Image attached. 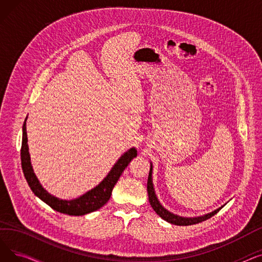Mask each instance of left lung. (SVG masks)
Returning <instances> with one entry per match:
<instances>
[{
  "label": "left lung",
  "mask_w": 262,
  "mask_h": 262,
  "mask_svg": "<svg viewBox=\"0 0 262 262\" xmlns=\"http://www.w3.org/2000/svg\"><path fill=\"white\" fill-rule=\"evenodd\" d=\"M152 171H153V167L150 164V169H149V173H148V178H147V194H148V201L150 206H152L153 209L155 210V212L162 217L163 220H166L167 222L174 224V225H180V226H187V225H193V224H198L201 223L203 221H206L207 219H210L212 215H214L215 213H217L221 208H219L216 210H214L211 213L206 214L204 216H198V217H183L180 215L173 214L171 212H169L167 209H164L162 206L160 205L156 194L154 191V187H153V182H152Z\"/></svg>",
  "instance_id": "1"
}]
</instances>
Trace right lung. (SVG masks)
<instances>
[{
	"instance_id": "1",
	"label": "right lung",
	"mask_w": 262,
	"mask_h": 262,
	"mask_svg": "<svg viewBox=\"0 0 262 262\" xmlns=\"http://www.w3.org/2000/svg\"><path fill=\"white\" fill-rule=\"evenodd\" d=\"M26 121V119H25ZM137 156V150L135 147L124 154L115 167L109 172V174L105 177V180L96 186L91 191L87 192L82 196L72 200V201H63L55 198L42 188L38 182L37 177L33 171L31 164V157L29 153V146H27V134L25 122L23 124V136H22V146H21V166L25 176V180L29 184L30 188L40 200H42L46 204H48L51 208L58 212L69 214V215H84L95 210L100 209L101 207L109 201L112 196V192L120 178L122 172L125 170L128 163Z\"/></svg>"
}]
</instances>
